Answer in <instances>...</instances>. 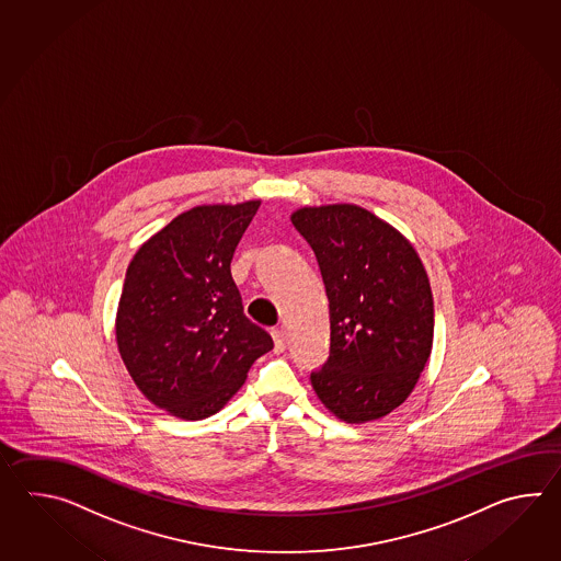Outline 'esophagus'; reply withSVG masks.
I'll list each match as a JSON object with an SVG mask.
<instances>
[{
  "label": "esophagus",
  "mask_w": 561,
  "mask_h": 561,
  "mask_svg": "<svg viewBox=\"0 0 561 561\" xmlns=\"http://www.w3.org/2000/svg\"><path fill=\"white\" fill-rule=\"evenodd\" d=\"M273 341H275V353H283L285 351V333L280 329H273Z\"/></svg>",
  "instance_id": "34e87169"
}]
</instances>
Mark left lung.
<instances>
[{"label":"left lung","mask_w":561,"mask_h":561,"mask_svg":"<svg viewBox=\"0 0 561 561\" xmlns=\"http://www.w3.org/2000/svg\"><path fill=\"white\" fill-rule=\"evenodd\" d=\"M321 268L331 351L310 382L346 423L381 419L417 385L433 346V295L411 242L355 204L305 206L290 216Z\"/></svg>","instance_id":"1"}]
</instances>
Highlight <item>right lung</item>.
<instances>
[{
  "label": "right lung",
  "instance_id": "obj_1",
  "mask_svg": "<svg viewBox=\"0 0 561 561\" xmlns=\"http://www.w3.org/2000/svg\"><path fill=\"white\" fill-rule=\"evenodd\" d=\"M261 201L196 206L144 242L126 271L116 341L148 401L186 421L210 417L273 348L249 321L230 263Z\"/></svg>",
  "mask_w": 561,
  "mask_h": 561
}]
</instances>
